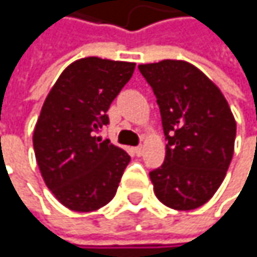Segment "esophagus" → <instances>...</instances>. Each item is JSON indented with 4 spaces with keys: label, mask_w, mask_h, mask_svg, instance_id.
<instances>
[{
    "label": "esophagus",
    "mask_w": 257,
    "mask_h": 257,
    "mask_svg": "<svg viewBox=\"0 0 257 257\" xmlns=\"http://www.w3.org/2000/svg\"><path fill=\"white\" fill-rule=\"evenodd\" d=\"M134 153H136V156H142L143 154V146H136Z\"/></svg>",
    "instance_id": "obj_1"
}]
</instances>
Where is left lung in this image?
Here are the masks:
<instances>
[{
	"label": "left lung",
	"instance_id": "obj_1",
	"mask_svg": "<svg viewBox=\"0 0 257 257\" xmlns=\"http://www.w3.org/2000/svg\"><path fill=\"white\" fill-rule=\"evenodd\" d=\"M160 107L166 156L150 173L157 199L173 210H196L219 190L234 153L236 120L219 87L194 64H140Z\"/></svg>",
	"mask_w": 257,
	"mask_h": 257
}]
</instances>
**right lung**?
<instances>
[{
    "label": "right lung",
    "instance_id": "add662e5",
    "mask_svg": "<svg viewBox=\"0 0 257 257\" xmlns=\"http://www.w3.org/2000/svg\"><path fill=\"white\" fill-rule=\"evenodd\" d=\"M136 63L80 58L47 94L34 130V150L46 186L66 208L89 213L109 203L131 157L95 137L106 112L130 81Z\"/></svg>",
    "mask_w": 257,
    "mask_h": 257
}]
</instances>
